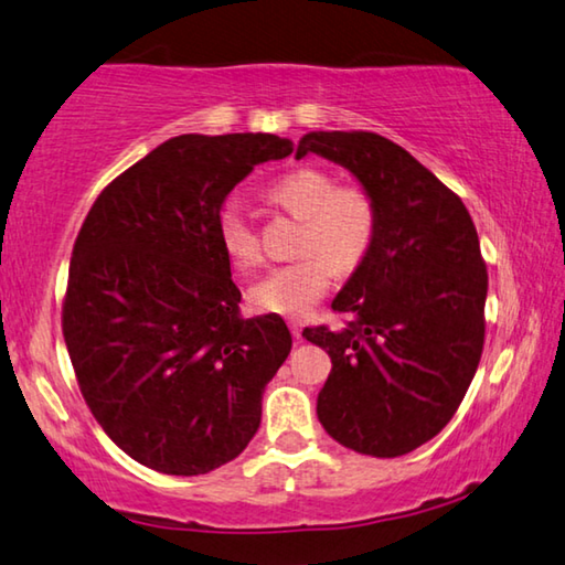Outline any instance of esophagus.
Here are the masks:
<instances>
[{"label": "esophagus", "instance_id": "34e87169", "mask_svg": "<svg viewBox=\"0 0 565 565\" xmlns=\"http://www.w3.org/2000/svg\"><path fill=\"white\" fill-rule=\"evenodd\" d=\"M289 327H291V334H294V339H297V342H301V329H303V324L299 319H291L289 321Z\"/></svg>", "mask_w": 565, "mask_h": 565}]
</instances>
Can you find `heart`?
Here are the masks:
<instances>
[{
    "label": "heart",
    "mask_w": 565,
    "mask_h": 565,
    "mask_svg": "<svg viewBox=\"0 0 565 565\" xmlns=\"http://www.w3.org/2000/svg\"><path fill=\"white\" fill-rule=\"evenodd\" d=\"M268 195L297 218H303L299 262L276 266L250 284L248 301L256 311L301 317L324 297L331 274H349L364 262L377 231V213L360 188H334L317 168H297L276 178ZM218 241L228 262L248 271L262 262L256 231L238 205L228 203L218 216Z\"/></svg>",
    "instance_id": "obj_1"
}]
</instances>
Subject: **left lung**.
Listing matches in <instances>:
<instances>
[{
  "label": "left lung",
  "mask_w": 565,
  "mask_h": 565,
  "mask_svg": "<svg viewBox=\"0 0 565 565\" xmlns=\"http://www.w3.org/2000/svg\"><path fill=\"white\" fill-rule=\"evenodd\" d=\"M342 166L370 195L377 231L331 301L344 329L307 327L331 356L317 397L321 427L349 450L399 458L440 433L476 377L488 271L462 201L377 132L315 130L297 158Z\"/></svg>",
  "instance_id": "obj_1"
}]
</instances>
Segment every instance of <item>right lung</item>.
<instances>
[{"mask_svg":"<svg viewBox=\"0 0 565 565\" xmlns=\"http://www.w3.org/2000/svg\"><path fill=\"white\" fill-rule=\"evenodd\" d=\"M291 150L268 132L170 138L79 228L62 309L70 360L105 435L150 470L205 476L262 425L291 334L276 315L238 317L218 216L254 166Z\"/></svg>","mask_w":565,"mask_h":565,"instance_id":"right-lung-1","label":"right lung"}]
</instances>
